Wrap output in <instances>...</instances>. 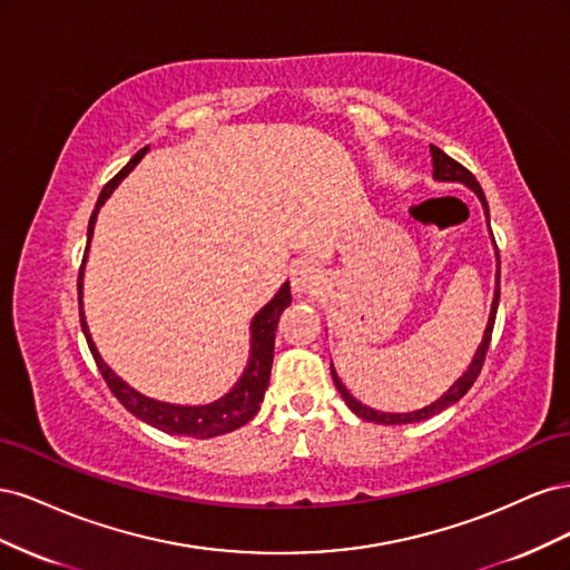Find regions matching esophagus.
Segmentation results:
<instances>
[{
    "instance_id": "esophagus-1",
    "label": "esophagus",
    "mask_w": 570,
    "mask_h": 570,
    "mask_svg": "<svg viewBox=\"0 0 570 570\" xmlns=\"http://www.w3.org/2000/svg\"><path fill=\"white\" fill-rule=\"evenodd\" d=\"M289 283L297 295H306L321 285V271L312 262H299L289 273Z\"/></svg>"
}]
</instances>
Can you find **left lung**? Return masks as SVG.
<instances>
[{"instance_id":"1","label":"left lung","mask_w":570,"mask_h":570,"mask_svg":"<svg viewBox=\"0 0 570 570\" xmlns=\"http://www.w3.org/2000/svg\"><path fill=\"white\" fill-rule=\"evenodd\" d=\"M430 151H433L435 178H438V180H459V183H463V185L473 187V193L480 197L482 206H485V216H488V220H490L488 199H485V195H482V187H480V183L475 180V176L471 174V170L465 168V166H461L459 161H454L452 157H446V154H444L440 147H435V145H430ZM497 254H499V249H497ZM497 306H499V268H497V289H494V302H492V312H490V321H488V331H485V337H482L480 347H478V352H475L473 364L469 366V371H465L450 390H446V392L440 396V400H438L435 404H430V406L419 409V411H411V413H383V411H375V409H368V406H364L361 402H356L354 396L347 392V387H344V385L340 383V377H337L335 371H333V381H335V385H337V390H340V394H342V400L347 402V406L356 413L358 419L371 421V423H383V425H402V423L425 421V419H430V416H435V413L444 411L446 406L456 404V402L461 400V396L473 387L475 377H478L480 371H482V364H485V356H488V350H490V340H492V331H494Z\"/></svg>"}]
</instances>
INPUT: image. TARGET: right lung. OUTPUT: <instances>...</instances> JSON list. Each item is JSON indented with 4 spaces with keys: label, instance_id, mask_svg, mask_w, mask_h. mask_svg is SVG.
<instances>
[{
    "label": "right lung",
    "instance_id": "add662e5",
    "mask_svg": "<svg viewBox=\"0 0 570 570\" xmlns=\"http://www.w3.org/2000/svg\"><path fill=\"white\" fill-rule=\"evenodd\" d=\"M145 151H147V147L137 151L135 157L105 185V189H101V195L97 199V206H95V212H92L90 223H88V247H90V239H92L99 206L105 204V199L114 193V187L118 185V180L128 176L130 170L135 168V164L145 157ZM88 247H85L80 273H78L80 325H82L85 340H88V347L95 356V364H97L101 377H105V383L109 385V390L114 392L116 400L124 404L132 413V416H137L140 421L154 425V428L164 430V433H168V435H187V438H202L204 440V438H216V435L233 433V430L249 423L256 416V411L262 409L264 394H266V387H268V381H271L275 327H278L281 314L292 302L289 285L285 283L278 295H275L262 308V312L256 314V318L252 323V358H249V366H247L245 375L239 377V383L235 385V390L223 396V400H218L214 404H206V406H174V404L154 402V400H149V396L135 392L130 385L120 381V377L105 364V361H101V356L95 347V342L88 333V323H85L82 302H80V297H82V266H85V258H88Z\"/></svg>",
    "mask_w": 570,
    "mask_h": 570
}]
</instances>
